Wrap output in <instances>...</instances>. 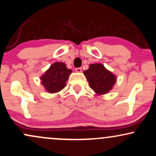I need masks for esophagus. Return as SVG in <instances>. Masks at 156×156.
<instances>
[{
	"instance_id": "34e87169",
	"label": "esophagus",
	"mask_w": 156,
	"mask_h": 156,
	"mask_svg": "<svg viewBox=\"0 0 156 156\" xmlns=\"http://www.w3.org/2000/svg\"><path fill=\"white\" fill-rule=\"evenodd\" d=\"M76 71L77 73H81L82 72V69L80 67H78V68H76Z\"/></svg>"
}]
</instances>
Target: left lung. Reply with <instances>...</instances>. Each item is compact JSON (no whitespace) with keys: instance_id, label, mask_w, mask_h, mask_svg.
Segmentation results:
<instances>
[{"instance_id":"left-lung-1","label":"left lung","mask_w":156,"mask_h":156,"mask_svg":"<svg viewBox=\"0 0 156 156\" xmlns=\"http://www.w3.org/2000/svg\"><path fill=\"white\" fill-rule=\"evenodd\" d=\"M89 87L98 94H104L112 89L116 83V76L105 69L102 64H92L83 72Z\"/></svg>"}]
</instances>
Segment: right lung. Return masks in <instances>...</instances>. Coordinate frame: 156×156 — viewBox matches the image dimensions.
Masks as SVG:
<instances>
[{"mask_svg": "<svg viewBox=\"0 0 156 156\" xmlns=\"http://www.w3.org/2000/svg\"><path fill=\"white\" fill-rule=\"evenodd\" d=\"M71 73L63 62H55L40 78L41 83L49 93L58 92L65 87Z\"/></svg>", "mask_w": 156, "mask_h": 156, "instance_id": "right-lung-1", "label": "right lung"}]
</instances>
